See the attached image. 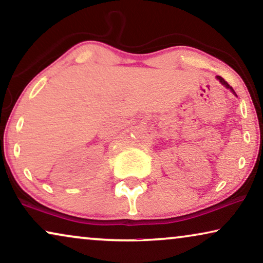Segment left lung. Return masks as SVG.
<instances>
[{"instance_id": "obj_1", "label": "left lung", "mask_w": 263, "mask_h": 263, "mask_svg": "<svg viewBox=\"0 0 263 263\" xmlns=\"http://www.w3.org/2000/svg\"><path fill=\"white\" fill-rule=\"evenodd\" d=\"M217 79L220 81V83H221V84H224V86H225V87H227V88H229V89H231V91H232V93H234V94L236 95V93H235V90H234V89H232V87H230V84H229V83L227 82V81H225V80L223 79V77H220V76H217Z\"/></svg>"}]
</instances>
